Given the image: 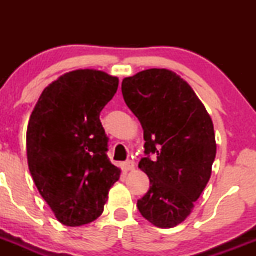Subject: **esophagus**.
<instances>
[{"mask_svg":"<svg viewBox=\"0 0 256 256\" xmlns=\"http://www.w3.org/2000/svg\"><path fill=\"white\" fill-rule=\"evenodd\" d=\"M122 167H124V170H125L126 172L134 171V164L132 162V161H126L125 164H122Z\"/></svg>","mask_w":256,"mask_h":256,"instance_id":"esophagus-1","label":"esophagus"}]
</instances>
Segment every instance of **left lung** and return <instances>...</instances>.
Segmentation results:
<instances>
[{
  "label": "left lung",
  "mask_w": 256,
  "mask_h": 256,
  "mask_svg": "<svg viewBox=\"0 0 256 256\" xmlns=\"http://www.w3.org/2000/svg\"><path fill=\"white\" fill-rule=\"evenodd\" d=\"M122 91L144 131L146 158L138 167L150 189L137 207L152 225L174 228L192 214L210 182L216 155L213 122L192 86L168 70L125 78Z\"/></svg>",
  "instance_id": "obj_1"
}]
</instances>
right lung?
<instances>
[{
  "label": "right lung",
  "instance_id": "add662e5",
  "mask_svg": "<svg viewBox=\"0 0 256 256\" xmlns=\"http://www.w3.org/2000/svg\"><path fill=\"white\" fill-rule=\"evenodd\" d=\"M119 79L77 70L46 86L32 112L26 134L28 168L38 192L61 224L82 226L104 213L120 168L107 156L100 120Z\"/></svg>",
  "mask_w": 256,
  "mask_h": 256
}]
</instances>
